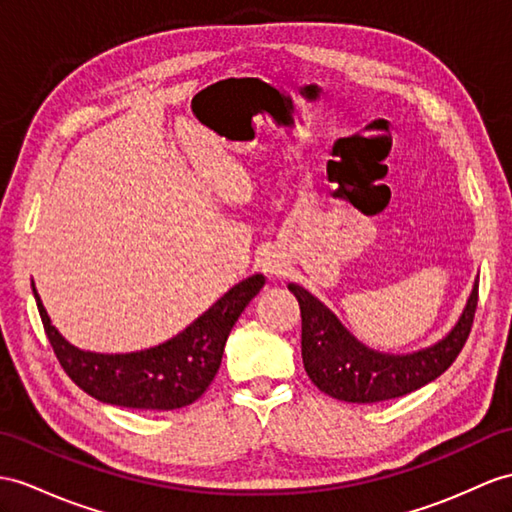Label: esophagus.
I'll list each match as a JSON object with an SVG mask.
<instances>
[{"instance_id":"esophagus-1","label":"esophagus","mask_w":512,"mask_h":512,"mask_svg":"<svg viewBox=\"0 0 512 512\" xmlns=\"http://www.w3.org/2000/svg\"><path fill=\"white\" fill-rule=\"evenodd\" d=\"M263 271L269 273V276H282V263L276 258V256H265L263 260Z\"/></svg>"}]
</instances>
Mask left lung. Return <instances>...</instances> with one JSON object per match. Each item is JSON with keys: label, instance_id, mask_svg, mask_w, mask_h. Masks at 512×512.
<instances>
[{"label": "left lung", "instance_id": "obj_1", "mask_svg": "<svg viewBox=\"0 0 512 512\" xmlns=\"http://www.w3.org/2000/svg\"><path fill=\"white\" fill-rule=\"evenodd\" d=\"M289 291L302 310V358L308 378L334 400L352 404L393 400L439 378L463 350L478 306L476 280L463 315L441 341L410 354H384L360 343L304 286L289 284Z\"/></svg>", "mask_w": 512, "mask_h": 512}]
</instances>
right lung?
Wrapping results in <instances>:
<instances>
[{
  "mask_svg": "<svg viewBox=\"0 0 512 512\" xmlns=\"http://www.w3.org/2000/svg\"><path fill=\"white\" fill-rule=\"evenodd\" d=\"M263 286V273H254L173 339L130 354H97L71 345L52 326L34 282L32 293L58 363L84 393L112 406L173 410L193 404L215 380L232 326Z\"/></svg>",
  "mask_w": 512,
  "mask_h": 512,
  "instance_id": "1",
  "label": "right lung"
}]
</instances>
